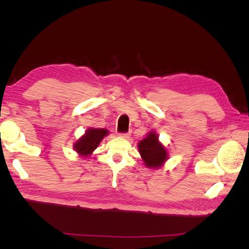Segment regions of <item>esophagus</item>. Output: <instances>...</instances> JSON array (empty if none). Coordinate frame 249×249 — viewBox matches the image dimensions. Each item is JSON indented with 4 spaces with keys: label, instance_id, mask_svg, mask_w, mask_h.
Instances as JSON below:
<instances>
[{
    "label": "esophagus",
    "instance_id": "34e87169",
    "mask_svg": "<svg viewBox=\"0 0 249 249\" xmlns=\"http://www.w3.org/2000/svg\"><path fill=\"white\" fill-rule=\"evenodd\" d=\"M118 135L123 138H129L130 137V133H119Z\"/></svg>",
    "mask_w": 249,
    "mask_h": 249
}]
</instances>
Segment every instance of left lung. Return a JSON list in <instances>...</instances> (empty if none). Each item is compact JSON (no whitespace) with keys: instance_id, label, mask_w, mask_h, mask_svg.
Returning a JSON list of instances; mask_svg holds the SVG:
<instances>
[{"instance_id":"1","label":"left lung","mask_w":249,"mask_h":249,"mask_svg":"<svg viewBox=\"0 0 249 249\" xmlns=\"http://www.w3.org/2000/svg\"><path fill=\"white\" fill-rule=\"evenodd\" d=\"M142 160L149 168H159L167 159V150L158 140V135L150 132L138 144Z\"/></svg>"}]
</instances>
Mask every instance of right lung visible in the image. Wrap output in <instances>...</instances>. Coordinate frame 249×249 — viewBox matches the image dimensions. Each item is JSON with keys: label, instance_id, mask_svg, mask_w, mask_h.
Instances as JSON below:
<instances>
[{"label": "right lung", "instance_id": "add662e5", "mask_svg": "<svg viewBox=\"0 0 249 249\" xmlns=\"http://www.w3.org/2000/svg\"><path fill=\"white\" fill-rule=\"evenodd\" d=\"M108 134V131L105 129H89L84 136L76 142L74 149L80 155L86 157L99 146L102 139Z\"/></svg>", "mask_w": 249, "mask_h": 249}]
</instances>
